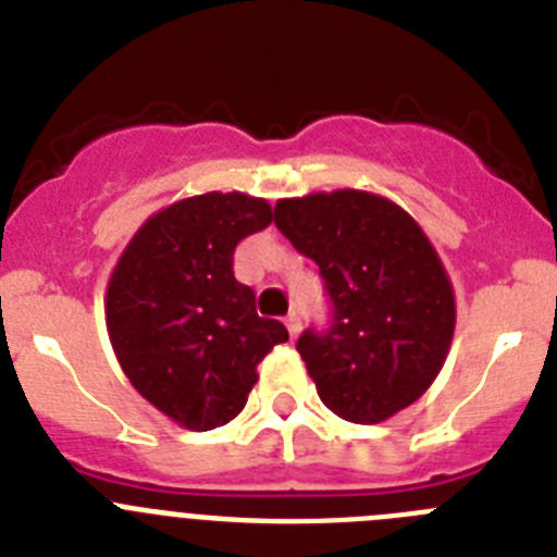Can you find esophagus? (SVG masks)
Masks as SVG:
<instances>
[{"label":"esophagus","instance_id":"obj_1","mask_svg":"<svg viewBox=\"0 0 557 557\" xmlns=\"http://www.w3.org/2000/svg\"><path fill=\"white\" fill-rule=\"evenodd\" d=\"M287 329H289V337H298V332H301V314L298 312H289L287 314Z\"/></svg>","mask_w":557,"mask_h":557}]
</instances>
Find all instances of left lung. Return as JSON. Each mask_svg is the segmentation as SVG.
<instances>
[{
	"label": "left lung",
	"instance_id": "obj_1",
	"mask_svg": "<svg viewBox=\"0 0 557 557\" xmlns=\"http://www.w3.org/2000/svg\"><path fill=\"white\" fill-rule=\"evenodd\" d=\"M275 225L321 268L329 332L298 354L318 396L351 424H379L435 382L455 337V289L430 236L401 206L362 189L275 203Z\"/></svg>",
	"mask_w": 557,
	"mask_h": 557
}]
</instances>
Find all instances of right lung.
I'll return each instance as SVG.
<instances>
[{"label":"right lung","instance_id":"add662e5","mask_svg":"<svg viewBox=\"0 0 557 557\" xmlns=\"http://www.w3.org/2000/svg\"><path fill=\"white\" fill-rule=\"evenodd\" d=\"M273 209L243 191H206L145 220L108 278L106 326L122 371L156 410L191 432L228 424L256 366L287 343L234 278V248Z\"/></svg>","mask_w":557,"mask_h":557}]
</instances>
